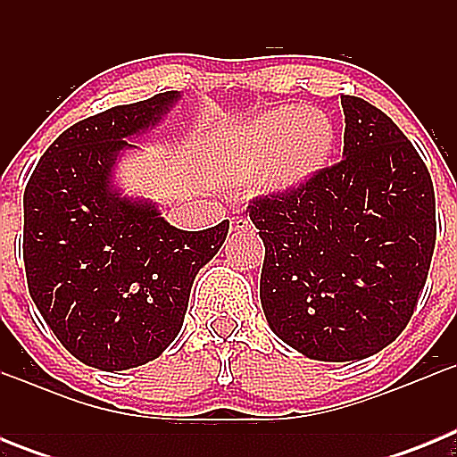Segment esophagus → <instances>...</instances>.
<instances>
[{
  "mask_svg": "<svg viewBox=\"0 0 457 457\" xmlns=\"http://www.w3.org/2000/svg\"><path fill=\"white\" fill-rule=\"evenodd\" d=\"M231 226L236 231H252V221H249L247 217H236V220L231 221Z\"/></svg>",
  "mask_w": 457,
  "mask_h": 457,
  "instance_id": "34e87169",
  "label": "esophagus"
}]
</instances>
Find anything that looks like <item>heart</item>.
Wrapping results in <instances>:
<instances>
[{
    "label": "heart",
    "mask_w": 457,
    "mask_h": 457,
    "mask_svg": "<svg viewBox=\"0 0 457 457\" xmlns=\"http://www.w3.org/2000/svg\"><path fill=\"white\" fill-rule=\"evenodd\" d=\"M334 125L316 107L270 109L224 139L215 171L240 185L261 176L268 192H288L313 179L332 155Z\"/></svg>",
    "instance_id": "heart-1"
}]
</instances>
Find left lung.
I'll return each instance as SVG.
<instances>
[{
  "instance_id": "obj_1",
  "label": "left lung",
  "mask_w": 457,
  "mask_h": 457,
  "mask_svg": "<svg viewBox=\"0 0 457 457\" xmlns=\"http://www.w3.org/2000/svg\"><path fill=\"white\" fill-rule=\"evenodd\" d=\"M343 160L258 199L261 304L274 334L316 361H359L410 322L435 249V189L417 148L378 107L341 98Z\"/></svg>"
}]
</instances>
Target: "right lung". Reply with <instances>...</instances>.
Listing matches in <instances>:
<instances>
[{
	"mask_svg": "<svg viewBox=\"0 0 457 457\" xmlns=\"http://www.w3.org/2000/svg\"><path fill=\"white\" fill-rule=\"evenodd\" d=\"M183 98L157 93L71 125L43 153L24 189V268L36 309L63 348L100 370L137 369L179 337L199 270L228 221L183 231L157 204L116 180L130 139Z\"/></svg>",
	"mask_w": 457,
	"mask_h": 457,
	"instance_id": "1",
	"label": "right lung"
}]
</instances>
